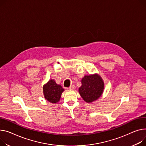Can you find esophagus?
Segmentation results:
<instances>
[{
    "mask_svg": "<svg viewBox=\"0 0 146 146\" xmlns=\"http://www.w3.org/2000/svg\"><path fill=\"white\" fill-rule=\"evenodd\" d=\"M68 89H69V90H74V89H76V87H75L74 85L73 84V85H72L71 86H70Z\"/></svg>",
    "mask_w": 146,
    "mask_h": 146,
    "instance_id": "obj_1",
    "label": "esophagus"
}]
</instances>
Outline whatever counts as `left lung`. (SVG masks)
<instances>
[{"label": "left lung", "mask_w": 146, "mask_h": 146, "mask_svg": "<svg viewBox=\"0 0 146 146\" xmlns=\"http://www.w3.org/2000/svg\"><path fill=\"white\" fill-rule=\"evenodd\" d=\"M104 82L98 74L85 76L82 80V86L79 89L83 99L87 103L98 100L104 90Z\"/></svg>", "instance_id": "1"}]
</instances>
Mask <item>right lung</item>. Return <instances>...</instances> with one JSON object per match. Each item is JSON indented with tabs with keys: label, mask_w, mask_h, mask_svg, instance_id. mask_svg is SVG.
<instances>
[{
	"label": "right lung",
	"mask_w": 146,
	"mask_h": 146,
	"mask_svg": "<svg viewBox=\"0 0 146 146\" xmlns=\"http://www.w3.org/2000/svg\"><path fill=\"white\" fill-rule=\"evenodd\" d=\"M44 98L52 103H56L60 100L61 95L64 90L63 87L57 84L53 79L50 80L43 87Z\"/></svg>",
	"instance_id": "obj_1"
}]
</instances>
